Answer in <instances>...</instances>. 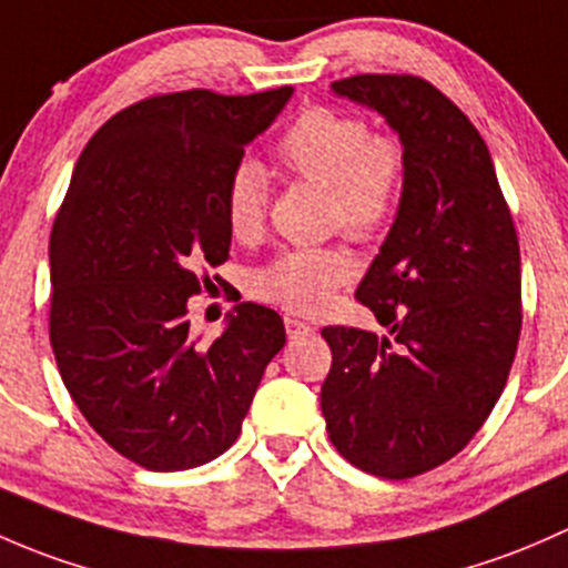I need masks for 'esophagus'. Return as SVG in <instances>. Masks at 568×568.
<instances>
[{
	"instance_id": "esophagus-1",
	"label": "esophagus",
	"mask_w": 568,
	"mask_h": 568,
	"mask_svg": "<svg viewBox=\"0 0 568 568\" xmlns=\"http://www.w3.org/2000/svg\"><path fill=\"white\" fill-rule=\"evenodd\" d=\"M284 327H286V336H290V338H301V336H308V333L314 331L312 325H308V323H303V320H297V317H286V320H284Z\"/></svg>"
}]
</instances>
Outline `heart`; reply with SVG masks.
<instances>
[{
    "mask_svg": "<svg viewBox=\"0 0 568 568\" xmlns=\"http://www.w3.org/2000/svg\"><path fill=\"white\" fill-rule=\"evenodd\" d=\"M276 161L292 178L323 185L327 226L355 241H374L399 210L407 178L405 144L394 133H372L369 122L331 106L303 109L276 142ZM224 221L237 241L262 232L267 215V174L241 161L221 194ZM355 260L338 245L292 248L256 271L254 295L301 314H317L344 284Z\"/></svg>",
    "mask_w": 568,
    "mask_h": 568,
    "instance_id": "b5f03b06",
    "label": "heart"
}]
</instances>
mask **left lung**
<instances>
[{
  "instance_id": "1",
  "label": "left lung",
  "mask_w": 568,
  "mask_h": 568,
  "mask_svg": "<svg viewBox=\"0 0 568 568\" xmlns=\"http://www.w3.org/2000/svg\"><path fill=\"white\" fill-rule=\"evenodd\" d=\"M331 90L394 128L407 178L355 292L388 333L323 327L320 405L344 459L413 478L457 457L506 388L523 327L517 230L481 133L429 81L364 73Z\"/></svg>"
}]
</instances>
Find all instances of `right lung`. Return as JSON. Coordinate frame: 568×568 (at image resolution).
Returning a JSON list of instances; mask_svg holds the SVG:
<instances>
[{
	"label": "right lung",
	"instance_id": "1",
	"mask_svg": "<svg viewBox=\"0 0 568 568\" xmlns=\"http://www.w3.org/2000/svg\"><path fill=\"white\" fill-rule=\"evenodd\" d=\"M292 92L148 98L103 122L73 169L49 243L51 347L92 429L148 470L221 457L286 342L260 303L210 344L185 314L199 271L230 256L226 178Z\"/></svg>",
	"mask_w": 568,
	"mask_h": 568
}]
</instances>
